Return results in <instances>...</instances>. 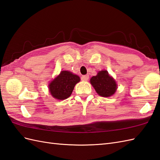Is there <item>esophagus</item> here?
<instances>
[{"instance_id":"obj_1","label":"esophagus","mask_w":160,"mask_h":160,"mask_svg":"<svg viewBox=\"0 0 160 160\" xmlns=\"http://www.w3.org/2000/svg\"><path fill=\"white\" fill-rule=\"evenodd\" d=\"M89 78V76L88 75H84V76H82L81 78V80L82 81H87Z\"/></svg>"}]
</instances>
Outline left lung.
Returning a JSON list of instances; mask_svg holds the SVG:
<instances>
[{
    "label": "left lung",
    "mask_w": 160,
    "mask_h": 160,
    "mask_svg": "<svg viewBox=\"0 0 160 160\" xmlns=\"http://www.w3.org/2000/svg\"><path fill=\"white\" fill-rule=\"evenodd\" d=\"M90 82L99 95L103 97L112 96L117 90V84L107 70H101L92 76Z\"/></svg>",
    "instance_id": "left-lung-1"
}]
</instances>
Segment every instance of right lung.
Masks as SVG:
<instances>
[{
    "label": "right lung",
    "mask_w": 160,
    "mask_h": 160,
    "mask_svg": "<svg viewBox=\"0 0 160 160\" xmlns=\"http://www.w3.org/2000/svg\"><path fill=\"white\" fill-rule=\"evenodd\" d=\"M80 80V77L71 72L61 71L59 75L49 84V91L55 99L64 100L72 95L75 85Z\"/></svg>",
    "instance_id": "obj_1"
}]
</instances>
